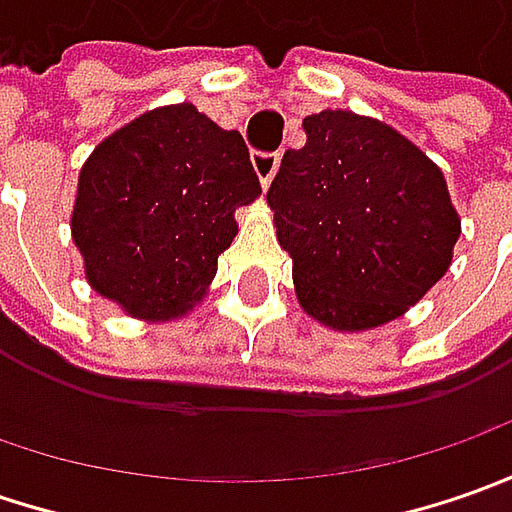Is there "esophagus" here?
I'll list each match as a JSON object with an SVG mask.
<instances>
[{
    "label": "esophagus",
    "mask_w": 512,
    "mask_h": 512,
    "mask_svg": "<svg viewBox=\"0 0 512 512\" xmlns=\"http://www.w3.org/2000/svg\"><path fill=\"white\" fill-rule=\"evenodd\" d=\"M250 162H253V170H256V176L262 179V185H270V179H273V173L279 168V153H270V150H253V156H250Z\"/></svg>",
    "instance_id": "esophagus-1"
}]
</instances>
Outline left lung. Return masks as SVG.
Returning <instances> with one entry per match:
<instances>
[{
	"label": "left lung",
	"mask_w": 512,
	"mask_h": 512,
	"mask_svg": "<svg viewBox=\"0 0 512 512\" xmlns=\"http://www.w3.org/2000/svg\"><path fill=\"white\" fill-rule=\"evenodd\" d=\"M305 133L267 190L299 302L336 330L379 327L450 267L459 216L442 170L393 128L350 110L307 116Z\"/></svg>",
	"instance_id": "1"
}]
</instances>
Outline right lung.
Masks as SVG:
<instances>
[{"mask_svg":"<svg viewBox=\"0 0 512 512\" xmlns=\"http://www.w3.org/2000/svg\"><path fill=\"white\" fill-rule=\"evenodd\" d=\"M259 193L239 130L193 105L139 116L79 173L70 227L90 285L139 319L185 313L239 230L233 210Z\"/></svg>","mask_w":512,"mask_h":512,"instance_id":"obj_1","label":"right lung"}]
</instances>
